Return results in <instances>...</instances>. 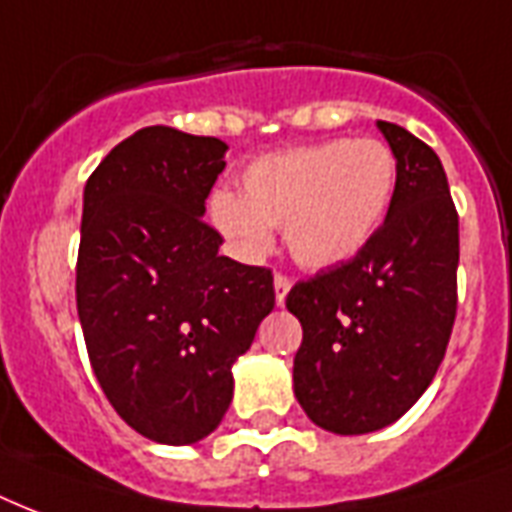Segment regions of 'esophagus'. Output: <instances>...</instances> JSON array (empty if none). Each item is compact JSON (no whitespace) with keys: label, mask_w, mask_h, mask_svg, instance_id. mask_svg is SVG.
I'll list each match as a JSON object with an SVG mask.
<instances>
[{"label":"esophagus","mask_w":512,"mask_h":512,"mask_svg":"<svg viewBox=\"0 0 512 512\" xmlns=\"http://www.w3.org/2000/svg\"><path fill=\"white\" fill-rule=\"evenodd\" d=\"M288 291H291V280H288V277H285V275H275V301H277V307H283Z\"/></svg>","instance_id":"1"}]
</instances>
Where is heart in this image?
<instances>
[{
    "mask_svg": "<svg viewBox=\"0 0 512 512\" xmlns=\"http://www.w3.org/2000/svg\"><path fill=\"white\" fill-rule=\"evenodd\" d=\"M398 160L376 138H334L264 154L240 176V194L213 192L208 219L245 261L267 256L283 227L293 259L307 269L358 256L390 213Z\"/></svg>",
    "mask_w": 512,
    "mask_h": 512,
    "instance_id": "b5f03b06",
    "label": "heart"
}]
</instances>
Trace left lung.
I'll return each mask as SVG.
<instances>
[{
    "label": "left lung",
    "mask_w": 512,
    "mask_h": 512,
    "mask_svg": "<svg viewBox=\"0 0 512 512\" xmlns=\"http://www.w3.org/2000/svg\"><path fill=\"white\" fill-rule=\"evenodd\" d=\"M398 160L390 213L371 243L291 288L301 323L293 395L336 435L392 425L430 387L457 318L459 219L438 154L376 122Z\"/></svg>",
    "instance_id": "8db88e82"
}]
</instances>
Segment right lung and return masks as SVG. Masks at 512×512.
Instances as JSON below:
<instances>
[{
	"mask_svg": "<svg viewBox=\"0 0 512 512\" xmlns=\"http://www.w3.org/2000/svg\"><path fill=\"white\" fill-rule=\"evenodd\" d=\"M229 146L152 125L87 178L77 312L93 374L136 433L189 446L221 425L232 366L275 307L272 272L221 256L205 200Z\"/></svg>",
	"mask_w": 512,
	"mask_h": 512,
	"instance_id": "obj_1",
	"label": "right lung"
}]
</instances>
